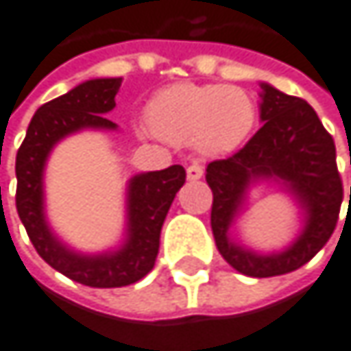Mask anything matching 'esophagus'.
<instances>
[{"label":"esophagus","instance_id":"1","mask_svg":"<svg viewBox=\"0 0 351 351\" xmlns=\"http://www.w3.org/2000/svg\"><path fill=\"white\" fill-rule=\"evenodd\" d=\"M202 174H204V168H202L199 164H189L187 166V179L189 181H197V179H202Z\"/></svg>","mask_w":351,"mask_h":351}]
</instances>
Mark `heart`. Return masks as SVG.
Segmentation results:
<instances>
[{"instance_id":"obj_1","label":"heart","mask_w":351,"mask_h":351,"mask_svg":"<svg viewBox=\"0 0 351 351\" xmlns=\"http://www.w3.org/2000/svg\"><path fill=\"white\" fill-rule=\"evenodd\" d=\"M254 103L227 84L179 82L160 90L147 105V122L168 143H193L204 154L232 152L254 126Z\"/></svg>"}]
</instances>
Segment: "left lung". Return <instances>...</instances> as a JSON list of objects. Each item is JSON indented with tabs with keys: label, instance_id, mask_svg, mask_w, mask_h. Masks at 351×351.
Masks as SVG:
<instances>
[{
	"label": "left lung",
	"instance_id": "8db88e82",
	"mask_svg": "<svg viewBox=\"0 0 351 351\" xmlns=\"http://www.w3.org/2000/svg\"><path fill=\"white\" fill-rule=\"evenodd\" d=\"M261 90L263 126L238 154L210 162L206 183L213 189L210 227L221 257L244 276L271 278L299 269L328 242L339 219L343 185L335 141L316 111L269 84H261ZM257 180L280 182L304 210L302 234L282 253L261 255L228 238L247 187Z\"/></svg>",
	"mask_w": 351,
	"mask_h": 351
}]
</instances>
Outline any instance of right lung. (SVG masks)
<instances>
[{
	"instance_id": "1",
	"label": "right lung",
	"mask_w": 351,
	"mask_h": 351,
	"mask_svg": "<svg viewBox=\"0 0 351 351\" xmlns=\"http://www.w3.org/2000/svg\"><path fill=\"white\" fill-rule=\"evenodd\" d=\"M122 77L88 80L62 97L42 105L27 128L16 154V210L37 254L62 276L94 289L134 285L156 265L160 232L174 195L185 183V168L141 172L128 183L126 240L117 250L84 254L62 244L46 221L44 168L54 145L73 132L115 130L105 117L115 107Z\"/></svg>"
}]
</instances>
